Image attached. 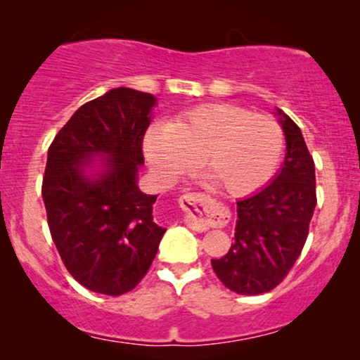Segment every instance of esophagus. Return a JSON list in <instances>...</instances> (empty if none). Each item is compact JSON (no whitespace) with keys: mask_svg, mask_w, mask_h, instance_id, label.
I'll return each instance as SVG.
<instances>
[{"mask_svg":"<svg viewBox=\"0 0 360 360\" xmlns=\"http://www.w3.org/2000/svg\"><path fill=\"white\" fill-rule=\"evenodd\" d=\"M179 205L184 212V221L196 232H206L214 225L212 208L213 200L201 193H186L179 198Z\"/></svg>","mask_w":360,"mask_h":360,"instance_id":"1","label":"esophagus"}]
</instances>
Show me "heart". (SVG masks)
<instances>
[{
	"label": "heart",
	"mask_w": 360,
	"mask_h": 360,
	"mask_svg": "<svg viewBox=\"0 0 360 360\" xmlns=\"http://www.w3.org/2000/svg\"><path fill=\"white\" fill-rule=\"evenodd\" d=\"M284 131L276 118L237 105L198 106L172 123L146 131L143 154L166 181L189 171L200 157L214 188L243 196L274 176L284 152Z\"/></svg>",
	"instance_id": "obj_1"
}]
</instances>
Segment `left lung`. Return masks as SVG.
I'll use <instances>...</instances> for the list:
<instances>
[{"instance_id":"8db88e82","label":"left lung","mask_w":360,"mask_h":360,"mask_svg":"<svg viewBox=\"0 0 360 360\" xmlns=\"http://www.w3.org/2000/svg\"><path fill=\"white\" fill-rule=\"evenodd\" d=\"M286 155L271 184L237 201L230 250L212 259L218 279L238 295H262L288 276L307 242L316 206L315 162L300 127L278 110Z\"/></svg>"}]
</instances>
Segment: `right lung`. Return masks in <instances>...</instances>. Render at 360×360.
<instances>
[{
	"label": "right lung",
	"mask_w": 360,
	"mask_h": 360,
	"mask_svg": "<svg viewBox=\"0 0 360 360\" xmlns=\"http://www.w3.org/2000/svg\"><path fill=\"white\" fill-rule=\"evenodd\" d=\"M154 106L148 93L111 89L82 105L49 147L42 198L52 240L72 278L100 295L137 286L166 232L152 214L157 194L137 186ZM93 156L101 171L88 175Z\"/></svg>",
	"instance_id": "obj_1"
}]
</instances>
